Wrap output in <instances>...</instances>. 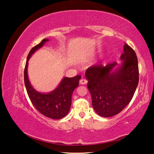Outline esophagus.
<instances>
[{
	"instance_id": "obj_1",
	"label": "esophagus",
	"mask_w": 154,
	"mask_h": 154,
	"mask_svg": "<svg viewBox=\"0 0 154 154\" xmlns=\"http://www.w3.org/2000/svg\"><path fill=\"white\" fill-rule=\"evenodd\" d=\"M79 83H80V84H82V85H84V84H86V83H88V81H87L86 79H80V81H79Z\"/></svg>"
}]
</instances>
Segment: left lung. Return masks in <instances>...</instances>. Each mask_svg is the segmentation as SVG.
<instances>
[{"label": "left lung", "instance_id": "obj_1", "mask_svg": "<svg viewBox=\"0 0 154 154\" xmlns=\"http://www.w3.org/2000/svg\"><path fill=\"white\" fill-rule=\"evenodd\" d=\"M120 60V64L113 62L105 66L94 65L85 73L93 108L104 118L120 113L131 101L139 83L137 57L126 43Z\"/></svg>", "mask_w": 154, "mask_h": 154}]
</instances>
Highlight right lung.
Masks as SVG:
<instances>
[{
  "instance_id": "right-lung-1",
  "label": "right lung",
  "mask_w": 154,
  "mask_h": 154,
  "mask_svg": "<svg viewBox=\"0 0 154 154\" xmlns=\"http://www.w3.org/2000/svg\"><path fill=\"white\" fill-rule=\"evenodd\" d=\"M49 40L45 38L31 49L28 54L24 69V83L28 95L35 107L43 116L54 119L64 118L69 112L71 105L72 94L79 85L80 75L73 77H65L55 90L48 93L36 91L30 84L28 76V60L32 54Z\"/></svg>"
}]
</instances>
